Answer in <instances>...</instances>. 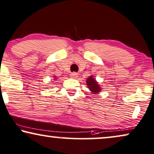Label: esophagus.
Returning <instances> with one entry per match:
<instances>
[{"label": "esophagus", "instance_id": "esophagus-1", "mask_svg": "<svg viewBox=\"0 0 154 154\" xmlns=\"http://www.w3.org/2000/svg\"><path fill=\"white\" fill-rule=\"evenodd\" d=\"M70 77L72 78H77L78 77V74L76 72H72L70 74Z\"/></svg>", "mask_w": 154, "mask_h": 154}]
</instances>
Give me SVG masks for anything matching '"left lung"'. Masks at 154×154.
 Listing matches in <instances>:
<instances>
[{"instance_id": "8db88e82", "label": "left lung", "mask_w": 154, "mask_h": 154, "mask_svg": "<svg viewBox=\"0 0 154 154\" xmlns=\"http://www.w3.org/2000/svg\"><path fill=\"white\" fill-rule=\"evenodd\" d=\"M86 85H87L88 88H89L90 91H91V94H98L101 91V87L99 85L98 82L96 81L93 75L88 77L86 79Z\"/></svg>"}]
</instances>
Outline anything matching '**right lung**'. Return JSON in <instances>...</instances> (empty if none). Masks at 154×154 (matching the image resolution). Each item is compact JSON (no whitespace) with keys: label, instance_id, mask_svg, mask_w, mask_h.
<instances>
[{"label":"right lung","instance_id":"1","mask_svg":"<svg viewBox=\"0 0 154 154\" xmlns=\"http://www.w3.org/2000/svg\"><path fill=\"white\" fill-rule=\"evenodd\" d=\"M53 77H54L53 79H54V81H56V79H56V76H54Z\"/></svg>","mask_w":154,"mask_h":154}]
</instances>
